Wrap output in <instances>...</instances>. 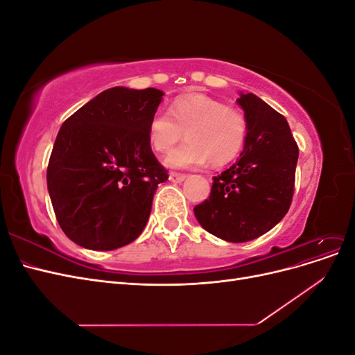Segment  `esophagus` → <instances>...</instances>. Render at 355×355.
I'll return each mask as SVG.
<instances>
[{
  "instance_id": "obj_1",
  "label": "esophagus",
  "mask_w": 355,
  "mask_h": 355,
  "mask_svg": "<svg viewBox=\"0 0 355 355\" xmlns=\"http://www.w3.org/2000/svg\"><path fill=\"white\" fill-rule=\"evenodd\" d=\"M168 179L171 182H175V184H180V182H184L187 179V175L184 173H178V171H171V173L168 175Z\"/></svg>"
}]
</instances>
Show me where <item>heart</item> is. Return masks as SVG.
Listing matches in <instances>:
<instances>
[{"label": "heart", "mask_w": 355, "mask_h": 355, "mask_svg": "<svg viewBox=\"0 0 355 355\" xmlns=\"http://www.w3.org/2000/svg\"><path fill=\"white\" fill-rule=\"evenodd\" d=\"M188 137L166 159L178 168L198 167L209 159L220 166L239 155L247 136L244 114L206 94H187L175 99L170 114L157 111L148 124L149 144L157 153H168L182 136Z\"/></svg>", "instance_id": "obj_1"}]
</instances>
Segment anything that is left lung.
<instances>
[{
	"label": "left lung",
	"instance_id": "left-lung-1",
	"mask_svg": "<svg viewBox=\"0 0 355 355\" xmlns=\"http://www.w3.org/2000/svg\"><path fill=\"white\" fill-rule=\"evenodd\" d=\"M247 120L244 151L213 178L210 197L194 207L201 227L216 237L244 243L280 222L292 204L299 148L287 120L253 93L237 99Z\"/></svg>",
	"mask_w": 355,
	"mask_h": 355
}]
</instances>
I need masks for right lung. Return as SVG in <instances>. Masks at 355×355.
Here are the masks:
<instances>
[{"label":"right lung","mask_w":355,"mask_h":355,"mask_svg":"<svg viewBox=\"0 0 355 355\" xmlns=\"http://www.w3.org/2000/svg\"><path fill=\"white\" fill-rule=\"evenodd\" d=\"M163 94L112 87L62 124L47 188L60 228L73 243L114 250L142 234L155 191L168 179L148 137Z\"/></svg>","instance_id":"1"}]
</instances>
